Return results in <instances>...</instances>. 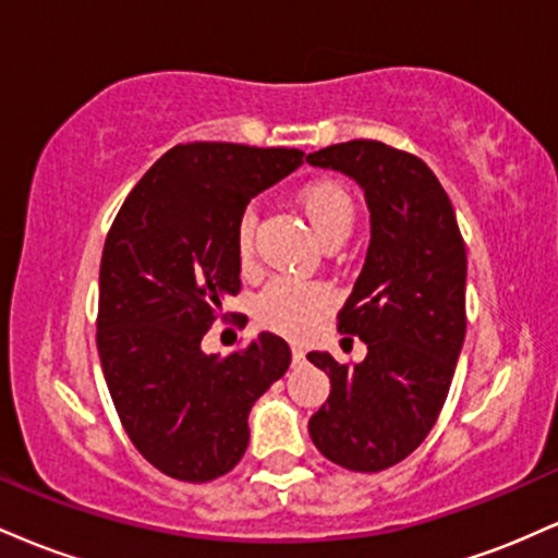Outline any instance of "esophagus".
I'll return each instance as SVG.
<instances>
[{
  "label": "esophagus",
  "instance_id": "esophagus-1",
  "mask_svg": "<svg viewBox=\"0 0 558 558\" xmlns=\"http://www.w3.org/2000/svg\"><path fill=\"white\" fill-rule=\"evenodd\" d=\"M291 354H293V364H304L306 356H304V349H301V345L293 343L291 345Z\"/></svg>",
  "mask_w": 558,
  "mask_h": 558
}]
</instances>
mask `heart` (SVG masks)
Here are the masks:
<instances>
[{"mask_svg": "<svg viewBox=\"0 0 558 558\" xmlns=\"http://www.w3.org/2000/svg\"><path fill=\"white\" fill-rule=\"evenodd\" d=\"M301 213L310 220L319 243L345 241L356 220V204L343 185L319 181L310 183L299 194ZM254 215H243L239 226V254L243 259L252 254ZM332 304V291L323 283L306 280H275L257 299V317L267 328L286 336H304L317 323V317Z\"/></svg>", "mask_w": 558, "mask_h": 558, "instance_id": "b5f03b06", "label": "heart"}]
</instances>
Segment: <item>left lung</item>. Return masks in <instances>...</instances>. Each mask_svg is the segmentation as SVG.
I'll return each instance as SVG.
<instances>
[{
	"instance_id": "obj_1",
	"label": "left lung",
	"mask_w": 558,
	"mask_h": 558,
	"mask_svg": "<svg viewBox=\"0 0 558 558\" xmlns=\"http://www.w3.org/2000/svg\"><path fill=\"white\" fill-rule=\"evenodd\" d=\"M306 162L356 181L369 209L367 257L338 315V330L360 336L367 356L306 354L330 377L310 435L330 462L380 472L407 459L444 409L466 332V248L451 198L414 155L360 138Z\"/></svg>"
}]
</instances>
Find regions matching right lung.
Instances as JSON below:
<instances>
[{
    "instance_id": "obj_1",
    "label": "right lung",
    "mask_w": 558,
    "mask_h": 558,
    "mask_svg": "<svg viewBox=\"0 0 558 558\" xmlns=\"http://www.w3.org/2000/svg\"><path fill=\"white\" fill-rule=\"evenodd\" d=\"M301 157L220 141L172 146L107 233L96 349L128 438L165 475L209 483L233 470L254 401L291 364L275 332L230 356L204 354L202 338L241 288L246 204Z\"/></svg>"
}]
</instances>
